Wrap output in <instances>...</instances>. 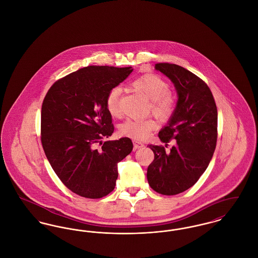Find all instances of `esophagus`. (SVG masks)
<instances>
[{
	"label": "esophagus",
	"instance_id": "esophagus-1",
	"mask_svg": "<svg viewBox=\"0 0 258 258\" xmlns=\"http://www.w3.org/2000/svg\"><path fill=\"white\" fill-rule=\"evenodd\" d=\"M134 148L136 149H143L144 147H145V145L142 143V142H139V141H134Z\"/></svg>",
	"mask_w": 258,
	"mask_h": 258
}]
</instances>
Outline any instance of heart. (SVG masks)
<instances>
[{
	"label": "heart",
	"mask_w": 258,
	"mask_h": 258,
	"mask_svg": "<svg viewBox=\"0 0 258 258\" xmlns=\"http://www.w3.org/2000/svg\"><path fill=\"white\" fill-rule=\"evenodd\" d=\"M132 85L140 93L150 101L151 111L160 119H168L174 109L175 101L170 94V86L159 76L148 74L135 80ZM120 93L119 86L112 87L106 98V106L112 116H119L120 110ZM156 124L152 119H135L128 118L120 126V133L123 136L144 140L154 130Z\"/></svg>",
	"instance_id": "obj_1"
}]
</instances>
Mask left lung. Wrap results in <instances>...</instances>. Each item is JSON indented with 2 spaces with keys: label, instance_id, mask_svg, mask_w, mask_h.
Here are the masks:
<instances>
[{
  "label": "left lung",
  "instance_id": "1",
  "mask_svg": "<svg viewBox=\"0 0 258 258\" xmlns=\"http://www.w3.org/2000/svg\"><path fill=\"white\" fill-rule=\"evenodd\" d=\"M155 70L171 80L177 94L176 109L158 137L166 148L170 140L176 141L170 151L162 146L149 145L154 160L147 176L152 189L163 195H176L197 182L214 155L217 105L209 86L188 70L169 63H158Z\"/></svg>",
  "mask_w": 258,
  "mask_h": 258
}]
</instances>
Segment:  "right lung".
I'll use <instances>...</instances> for the list:
<instances>
[{
  "instance_id": "obj_1",
  "label": "right lung",
  "mask_w": 258,
  "mask_h": 258,
  "mask_svg": "<svg viewBox=\"0 0 258 258\" xmlns=\"http://www.w3.org/2000/svg\"><path fill=\"white\" fill-rule=\"evenodd\" d=\"M132 67L88 66L54 82L44 97L41 140L47 160L74 193L98 199L114 189L117 163L133 149L129 138L102 142L114 127L106 98Z\"/></svg>"
}]
</instances>
